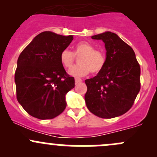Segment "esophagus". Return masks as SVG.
Masks as SVG:
<instances>
[{"label": "esophagus", "mask_w": 157, "mask_h": 157, "mask_svg": "<svg viewBox=\"0 0 157 157\" xmlns=\"http://www.w3.org/2000/svg\"><path fill=\"white\" fill-rule=\"evenodd\" d=\"M82 82V80L80 78H75V83L77 84V83H81Z\"/></svg>", "instance_id": "esophagus-1"}]
</instances>
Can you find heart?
Wrapping results in <instances>:
<instances>
[{"label": "heart", "mask_w": 157, "mask_h": 157, "mask_svg": "<svg viewBox=\"0 0 157 157\" xmlns=\"http://www.w3.org/2000/svg\"><path fill=\"white\" fill-rule=\"evenodd\" d=\"M75 56L80 57L79 64L68 71L72 77H84L90 72L96 74L105 66V56L103 52L95 50V47L87 42H78L75 45L74 53L67 49L63 50L60 54V61L64 67L70 68L73 64Z\"/></svg>", "instance_id": "obj_1"}]
</instances>
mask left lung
I'll list each match as a JSON object with an SVG mask.
<instances>
[{"label":"left lung","instance_id":"1","mask_svg":"<svg viewBox=\"0 0 157 157\" xmlns=\"http://www.w3.org/2000/svg\"><path fill=\"white\" fill-rule=\"evenodd\" d=\"M102 40L106 50L103 69L85 80V102L96 116L112 118L122 115L132 106L140 88V67L131 47L112 32L92 36Z\"/></svg>","mask_w":157,"mask_h":157}]
</instances>
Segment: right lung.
<instances>
[{
  "mask_svg": "<svg viewBox=\"0 0 157 157\" xmlns=\"http://www.w3.org/2000/svg\"><path fill=\"white\" fill-rule=\"evenodd\" d=\"M73 39V36L42 32L19 56L15 73L17 98L32 116L52 119L65 109L66 94L74 87V78L66 73L60 54Z\"/></svg>",
  "mask_w": 157,
  "mask_h": 157,
  "instance_id": "1",
  "label": "right lung"
}]
</instances>
